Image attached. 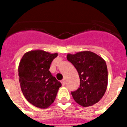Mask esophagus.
I'll return each instance as SVG.
<instances>
[{"label": "esophagus", "mask_w": 127, "mask_h": 127, "mask_svg": "<svg viewBox=\"0 0 127 127\" xmlns=\"http://www.w3.org/2000/svg\"><path fill=\"white\" fill-rule=\"evenodd\" d=\"M61 84H62V85H63V86L65 85V80H61Z\"/></svg>", "instance_id": "34e87169"}]
</instances>
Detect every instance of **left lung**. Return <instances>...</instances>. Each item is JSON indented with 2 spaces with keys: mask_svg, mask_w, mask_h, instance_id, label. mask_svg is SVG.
Wrapping results in <instances>:
<instances>
[{
  "mask_svg": "<svg viewBox=\"0 0 127 127\" xmlns=\"http://www.w3.org/2000/svg\"><path fill=\"white\" fill-rule=\"evenodd\" d=\"M77 69L80 88L72 92L75 101L82 107L93 105L103 96L107 87V68L103 58L90 51L66 56Z\"/></svg>",
  "mask_w": 127,
  "mask_h": 127,
  "instance_id": "left-lung-1",
  "label": "left lung"
}]
</instances>
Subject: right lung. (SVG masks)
Wrapping results in <instances>:
<instances>
[{"mask_svg":"<svg viewBox=\"0 0 127 127\" xmlns=\"http://www.w3.org/2000/svg\"><path fill=\"white\" fill-rule=\"evenodd\" d=\"M58 54L43 50L25 53L18 66L19 81L24 96L30 103L46 109L54 103L62 84L49 71Z\"/></svg>","mask_w":127,"mask_h":127,"instance_id":"1","label":"right lung"}]
</instances>
